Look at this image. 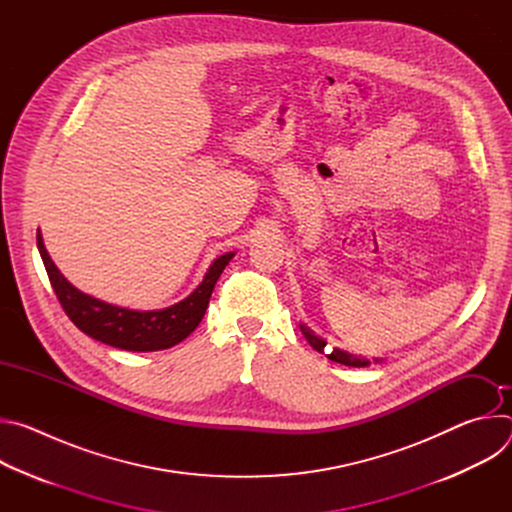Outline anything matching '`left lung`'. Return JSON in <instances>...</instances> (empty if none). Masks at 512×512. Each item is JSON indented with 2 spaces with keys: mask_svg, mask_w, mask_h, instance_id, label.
Masks as SVG:
<instances>
[{
  "mask_svg": "<svg viewBox=\"0 0 512 512\" xmlns=\"http://www.w3.org/2000/svg\"><path fill=\"white\" fill-rule=\"evenodd\" d=\"M300 330H302V334L306 336V340L310 342V346L314 348V350H318L320 354H326L330 360H334V362H340V364H346V367H356V369H362V367H369L371 364V360L369 358H364V356H360V354H350V352H346V350H342V348H332V350H328L326 348V340L322 338V336H318L308 324H300ZM373 362L375 364H379V362H383V358H373Z\"/></svg>",
  "mask_w": 512,
  "mask_h": 512,
  "instance_id": "8db88e82",
  "label": "left lung"
}]
</instances>
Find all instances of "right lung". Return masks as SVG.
Wrapping results in <instances>:
<instances>
[{"mask_svg":"<svg viewBox=\"0 0 512 512\" xmlns=\"http://www.w3.org/2000/svg\"><path fill=\"white\" fill-rule=\"evenodd\" d=\"M36 241L54 294L72 324L103 344L131 352L166 350L188 338L204 318L214 283L235 257V251L216 257L204 279L184 300L162 310H129L93 298L72 285L48 255L40 229Z\"/></svg>","mask_w":512,"mask_h":512,"instance_id":"obj_1","label":"right lung"}]
</instances>
